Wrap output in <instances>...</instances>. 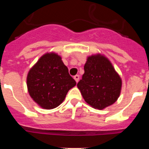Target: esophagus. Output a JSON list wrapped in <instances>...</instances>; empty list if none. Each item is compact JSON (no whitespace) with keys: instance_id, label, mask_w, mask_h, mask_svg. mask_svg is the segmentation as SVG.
<instances>
[{"instance_id":"34e87169","label":"esophagus","mask_w":149,"mask_h":149,"mask_svg":"<svg viewBox=\"0 0 149 149\" xmlns=\"http://www.w3.org/2000/svg\"><path fill=\"white\" fill-rule=\"evenodd\" d=\"M74 79L76 82L77 83V82H78V81H79V79H80V76H79L78 74H76V75L74 76Z\"/></svg>"}]
</instances>
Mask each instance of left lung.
Returning <instances> with one entry per match:
<instances>
[{
    "instance_id": "8db88e82",
    "label": "left lung",
    "mask_w": 149,
    "mask_h": 149,
    "mask_svg": "<svg viewBox=\"0 0 149 149\" xmlns=\"http://www.w3.org/2000/svg\"><path fill=\"white\" fill-rule=\"evenodd\" d=\"M77 86L86 103L102 110L118 99L122 80L108 59L100 54L93 55L87 58L84 74Z\"/></svg>"
}]
</instances>
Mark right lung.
<instances>
[{
  "label": "right lung",
  "instance_id": "1",
  "mask_svg": "<svg viewBox=\"0 0 149 149\" xmlns=\"http://www.w3.org/2000/svg\"><path fill=\"white\" fill-rule=\"evenodd\" d=\"M29 94L45 109H53L64 101L67 93L76 85L61 57L54 53L43 55L29 71Z\"/></svg>",
  "mask_w": 149,
  "mask_h": 149
}]
</instances>
